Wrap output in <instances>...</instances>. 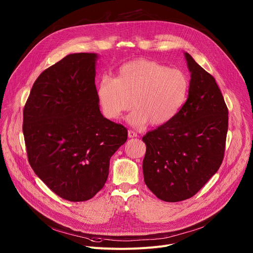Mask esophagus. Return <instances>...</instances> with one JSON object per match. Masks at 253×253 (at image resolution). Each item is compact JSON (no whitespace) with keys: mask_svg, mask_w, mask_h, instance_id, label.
<instances>
[{"mask_svg":"<svg viewBox=\"0 0 253 253\" xmlns=\"http://www.w3.org/2000/svg\"><path fill=\"white\" fill-rule=\"evenodd\" d=\"M128 136H129V138H134V137H137V133L132 131V130H129L128 131Z\"/></svg>","mask_w":253,"mask_h":253,"instance_id":"esophagus-1","label":"esophagus"}]
</instances>
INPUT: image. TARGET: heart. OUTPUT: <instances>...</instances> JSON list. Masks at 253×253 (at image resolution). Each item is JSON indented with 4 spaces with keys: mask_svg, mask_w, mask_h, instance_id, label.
Segmentation results:
<instances>
[{
    "mask_svg": "<svg viewBox=\"0 0 253 253\" xmlns=\"http://www.w3.org/2000/svg\"><path fill=\"white\" fill-rule=\"evenodd\" d=\"M188 91L189 81L182 71L152 60L136 59L123 64L116 78L102 76L97 97L104 116L110 120L120 119L134 103L136 109L127 121L142 128L149 122L154 126L170 122L181 110Z\"/></svg>",
    "mask_w": 253,
    "mask_h": 253,
    "instance_id": "heart-1",
    "label": "heart"
}]
</instances>
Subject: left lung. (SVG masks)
Here are the masks:
<instances>
[{
  "instance_id": "obj_1",
  "label": "left lung",
  "mask_w": 253,
  "mask_h": 253,
  "mask_svg": "<svg viewBox=\"0 0 253 253\" xmlns=\"http://www.w3.org/2000/svg\"><path fill=\"white\" fill-rule=\"evenodd\" d=\"M189 91L181 110L143 137L144 181L161 200L195 195L219 169L225 149L228 110L215 79L184 53Z\"/></svg>"
}]
</instances>
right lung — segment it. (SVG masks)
<instances>
[{
	"instance_id": "1",
	"label": "right lung",
	"mask_w": 253,
	"mask_h": 253,
	"mask_svg": "<svg viewBox=\"0 0 253 253\" xmlns=\"http://www.w3.org/2000/svg\"><path fill=\"white\" fill-rule=\"evenodd\" d=\"M95 53L70 54L35 81L23 112L31 167L63 199L78 202L99 192L110 158L127 129L104 118L95 86Z\"/></svg>"
}]
</instances>
